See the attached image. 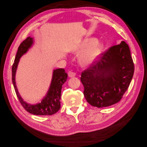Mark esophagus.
Masks as SVG:
<instances>
[{
    "label": "esophagus",
    "mask_w": 147,
    "mask_h": 147,
    "mask_svg": "<svg viewBox=\"0 0 147 147\" xmlns=\"http://www.w3.org/2000/svg\"><path fill=\"white\" fill-rule=\"evenodd\" d=\"M76 75V74L75 73V72H73V71H69L68 72V76L69 77V78H74V77H75Z\"/></svg>",
    "instance_id": "obj_1"
}]
</instances>
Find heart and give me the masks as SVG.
Segmentation results:
<instances>
[{
    "label": "heart",
    "instance_id": "b5f03b06",
    "mask_svg": "<svg viewBox=\"0 0 147 147\" xmlns=\"http://www.w3.org/2000/svg\"><path fill=\"white\" fill-rule=\"evenodd\" d=\"M103 49V45L102 43L97 42L94 38H90L79 43L74 49V52L78 54L84 53L79 57V64L83 67H88L97 60Z\"/></svg>",
    "mask_w": 147,
    "mask_h": 147
}]
</instances>
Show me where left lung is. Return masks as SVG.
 Returning <instances> with one entry per match:
<instances>
[{
  "mask_svg": "<svg viewBox=\"0 0 147 147\" xmlns=\"http://www.w3.org/2000/svg\"><path fill=\"white\" fill-rule=\"evenodd\" d=\"M101 55L81 77L85 99L98 108L119 102L128 88L134 72L130 50L124 41Z\"/></svg>",
  "mask_w": 147,
  "mask_h": 147,
  "instance_id": "8db88e82",
  "label": "left lung"
}]
</instances>
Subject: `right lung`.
I'll return each instance as SVG.
<instances>
[{"label":"right lung","mask_w":147,"mask_h":147,"mask_svg":"<svg viewBox=\"0 0 147 147\" xmlns=\"http://www.w3.org/2000/svg\"><path fill=\"white\" fill-rule=\"evenodd\" d=\"M33 42L32 38L28 37L19 46L11 68L12 83L19 102L26 111L35 115H51L56 113L61 108L60 100H61L62 87L63 84L66 81L68 77V74L65 72L64 69L59 68L54 69L49 89L42 102L37 104L31 105L23 101L22 98L19 95L16 85V73L19 59L32 46Z\"/></svg>","instance_id":"add662e5"}]
</instances>
